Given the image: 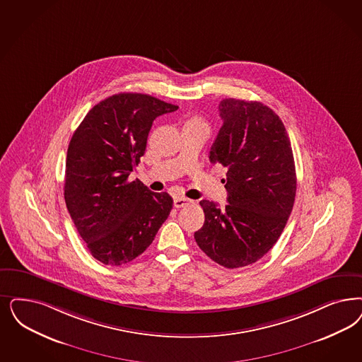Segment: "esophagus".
<instances>
[{"instance_id":"34e87169","label":"esophagus","mask_w":362,"mask_h":362,"mask_svg":"<svg viewBox=\"0 0 362 362\" xmlns=\"http://www.w3.org/2000/svg\"><path fill=\"white\" fill-rule=\"evenodd\" d=\"M189 203H192V200L187 199V198H185V197H175L174 198V206L176 209L188 206Z\"/></svg>"}]
</instances>
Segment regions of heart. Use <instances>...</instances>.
Segmentation results:
<instances>
[{
    "instance_id": "obj_1",
    "label": "heart",
    "mask_w": 362,
    "mask_h": 362,
    "mask_svg": "<svg viewBox=\"0 0 362 362\" xmlns=\"http://www.w3.org/2000/svg\"><path fill=\"white\" fill-rule=\"evenodd\" d=\"M194 123H200L199 120H197V119H191V120H188L186 124H194Z\"/></svg>"
}]
</instances>
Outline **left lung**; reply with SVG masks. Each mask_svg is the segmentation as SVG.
I'll use <instances>...</instances> for the list:
<instances>
[{"instance_id":"left-lung-1","label":"left lung","mask_w":362,"mask_h":362,"mask_svg":"<svg viewBox=\"0 0 362 362\" xmlns=\"http://www.w3.org/2000/svg\"><path fill=\"white\" fill-rule=\"evenodd\" d=\"M223 125L210 162L227 168L226 207L200 200L204 223L194 237L202 251L227 269L267 254L293 210L297 176L290 139L279 116L259 101L225 99Z\"/></svg>"}]
</instances>
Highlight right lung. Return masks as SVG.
Instances as JSON below:
<instances>
[{
  "label": "right lung",
  "mask_w": 362,
  "mask_h": 362,
  "mask_svg": "<svg viewBox=\"0 0 362 362\" xmlns=\"http://www.w3.org/2000/svg\"><path fill=\"white\" fill-rule=\"evenodd\" d=\"M177 105L143 93H117L96 104L71 139L64 198L92 257L131 262L152 243L173 210L167 192L128 176L140 163L153 120Z\"/></svg>",
  "instance_id": "right-lung-1"
}]
</instances>
